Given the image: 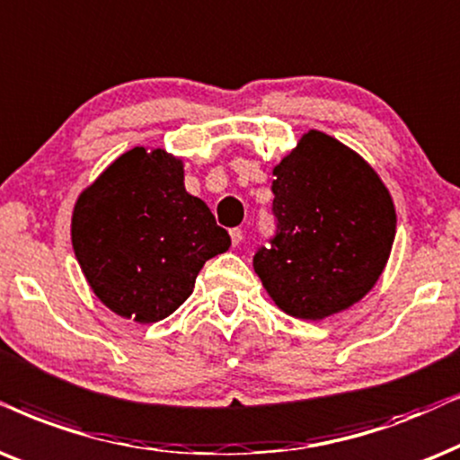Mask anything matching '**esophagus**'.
<instances>
[{
	"label": "esophagus",
	"instance_id": "34e87169",
	"mask_svg": "<svg viewBox=\"0 0 460 460\" xmlns=\"http://www.w3.org/2000/svg\"><path fill=\"white\" fill-rule=\"evenodd\" d=\"M230 238H232V244H241V241H243V230L241 228H232L230 230Z\"/></svg>",
	"mask_w": 460,
	"mask_h": 460
}]
</instances>
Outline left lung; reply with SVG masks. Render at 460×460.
I'll return each mask as SVG.
<instances>
[{
  "label": "left lung",
  "instance_id": "left-lung-1",
  "mask_svg": "<svg viewBox=\"0 0 460 460\" xmlns=\"http://www.w3.org/2000/svg\"><path fill=\"white\" fill-rule=\"evenodd\" d=\"M277 232L253 255L274 304L321 321L374 288L395 241L389 190L359 154L321 130L302 135L272 169Z\"/></svg>",
  "mask_w": 460,
  "mask_h": 460
}]
</instances>
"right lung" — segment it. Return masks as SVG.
I'll return each instance as SVG.
<instances>
[{"label": "right lung", "instance_id": "right-lung-1", "mask_svg": "<svg viewBox=\"0 0 460 460\" xmlns=\"http://www.w3.org/2000/svg\"><path fill=\"white\" fill-rule=\"evenodd\" d=\"M71 244L88 285L107 308L156 323L188 300L207 260L230 236L183 186V163L133 147L77 196Z\"/></svg>", "mask_w": 460, "mask_h": 460}]
</instances>
